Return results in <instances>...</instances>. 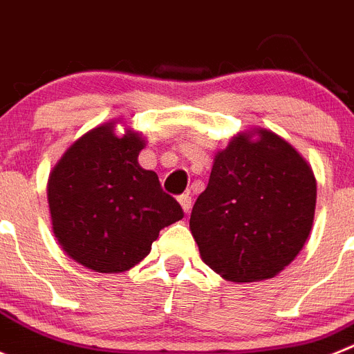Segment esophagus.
I'll return each mask as SVG.
<instances>
[{
    "label": "esophagus",
    "instance_id": "obj_1",
    "mask_svg": "<svg viewBox=\"0 0 354 354\" xmlns=\"http://www.w3.org/2000/svg\"><path fill=\"white\" fill-rule=\"evenodd\" d=\"M178 201H180L181 208H183L185 213H189L190 209H192V197L189 196V194H183V196L178 197Z\"/></svg>",
    "mask_w": 354,
    "mask_h": 354
}]
</instances>
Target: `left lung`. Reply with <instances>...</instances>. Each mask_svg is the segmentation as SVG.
Masks as SVG:
<instances>
[{"label":"left lung","instance_id":"left-lung-1","mask_svg":"<svg viewBox=\"0 0 354 354\" xmlns=\"http://www.w3.org/2000/svg\"><path fill=\"white\" fill-rule=\"evenodd\" d=\"M316 194L310 165L288 141L266 129L238 133L215 155L190 215L201 259L231 282L272 279L304 248Z\"/></svg>","mask_w":354,"mask_h":354}]
</instances>
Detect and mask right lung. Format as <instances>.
I'll return each mask as SVG.
<instances>
[{
    "label": "right lung",
    "instance_id": "right-lung-1",
    "mask_svg": "<svg viewBox=\"0 0 354 354\" xmlns=\"http://www.w3.org/2000/svg\"><path fill=\"white\" fill-rule=\"evenodd\" d=\"M141 133H114V122L79 138L47 183L54 236L74 261L98 273L133 268L160 229L183 218L158 176L139 165Z\"/></svg>",
    "mask_w": 354,
    "mask_h": 354
}]
</instances>
